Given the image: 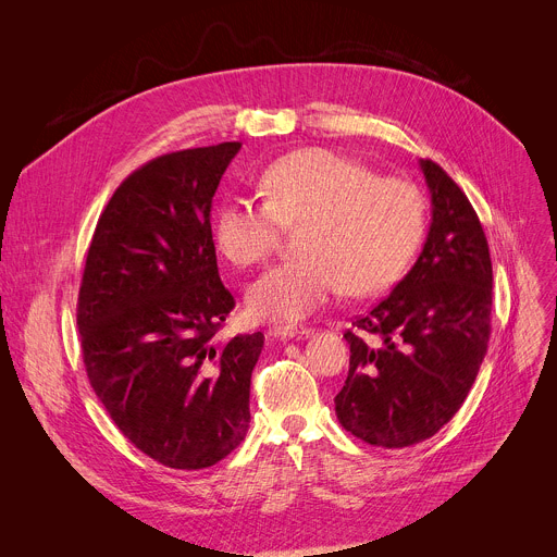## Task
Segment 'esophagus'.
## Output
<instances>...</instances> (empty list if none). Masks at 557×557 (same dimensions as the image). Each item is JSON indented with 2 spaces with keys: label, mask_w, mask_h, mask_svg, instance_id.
<instances>
[{
  "label": "esophagus",
  "mask_w": 557,
  "mask_h": 557,
  "mask_svg": "<svg viewBox=\"0 0 557 557\" xmlns=\"http://www.w3.org/2000/svg\"><path fill=\"white\" fill-rule=\"evenodd\" d=\"M271 335L277 339H308L312 331L306 326H275Z\"/></svg>",
  "instance_id": "esophagus-1"
}]
</instances>
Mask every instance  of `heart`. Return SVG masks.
I'll return each instance as SVG.
<instances>
[{
    "instance_id": "b5f03b06",
    "label": "heart",
    "mask_w": 557,
    "mask_h": 557,
    "mask_svg": "<svg viewBox=\"0 0 557 557\" xmlns=\"http://www.w3.org/2000/svg\"><path fill=\"white\" fill-rule=\"evenodd\" d=\"M267 202L226 198L213 215L218 251L235 267H256L280 245L282 228H299V258L267 271L249 288L258 320L297 322L342 286L376 295L401 277L423 233V198L401 178L324 147L290 151L264 178Z\"/></svg>"
}]
</instances>
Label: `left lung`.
<instances>
[{
	"label": "left lung",
	"instance_id": "8db88e82",
	"mask_svg": "<svg viewBox=\"0 0 557 557\" xmlns=\"http://www.w3.org/2000/svg\"><path fill=\"white\" fill-rule=\"evenodd\" d=\"M432 222L408 275L346 331L350 368L335 412L376 447L434 436L462 406L492 333V258L479 215L432 161L419 163ZM379 334L381 347L360 337Z\"/></svg>",
	"mask_w": 557,
	"mask_h": 557
}]
</instances>
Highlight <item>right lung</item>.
Here are the masks:
<instances>
[{
  "label": "right lung",
  "mask_w": 557,
  "mask_h": 557,
  "mask_svg": "<svg viewBox=\"0 0 557 557\" xmlns=\"http://www.w3.org/2000/svg\"><path fill=\"white\" fill-rule=\"evenodd\" d=\"M240 143L158 156L99 218L78 290L84 363L116 428L149 458L205 469L247 436L264 335L211 339L235 306L211 202Z\"/></svg>",
  "instance_id": "obj_1"
}]
</instances>
